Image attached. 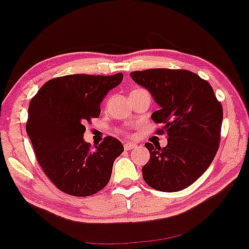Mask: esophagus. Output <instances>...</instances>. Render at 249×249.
Returning <instances> with one entry per match:
<instances>
[{
	"mask_svg": "<svg viewBox=\"0 0 249 249\" xmlns=\"http://www.w3.org/2000/svg\"><path fill=\"white\" fill-rule=\"evenodd\" d=\"M137 146L136 142H126L124 143V148L126 149V151H128V149H132Z\"/></svg>",
	"mask_w": 249,
	"mask_h": 249,
	"instance_id": "1",
	"label": "esophagus"
}]
</instances>
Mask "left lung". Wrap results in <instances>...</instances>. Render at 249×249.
Here are the masks:
<instances>
[{
    "instance_id": "obj_1",
    "label": "left lung",
    "mask_w": 249,
    "mask_h": 249,
    "mask_svg": "<svg viewBox=\"0 0 249 249\" xmlns=\"http://www.w3.org/2000/svg\"><path fill=\"white\" fill-rule=\"evenodd\" d=\"M137 85L147 89L160 107L152 113L163 124L166 147L146 143L149 161L142 178L149 187L175 193L193 184L209 168L220 142L223 107L212 87L197 74L184 70H146L130 74Z\"/></svg>"
}]
</instances>
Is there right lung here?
Here are the masks:
<instances>
[{
    "instance_id": "1",
    "label": "right lung",
    "mask_w": 249,
    "mask_h": 249,
    "mask_svg": "<svg viewBox=\"0 0 249 249\" xmlns=\"http://www.w3.org/2000/svg\"><path fill=\"white\" fill-rule=\"evenodd\" d=\"M122 80V73L56 77L30 102L26 132L44 173L64 193L90 196L111 178L113 162L124 151L122 142L107 137L91 151L83 133L85 123L100 116L104 96Z\"/></svg>"
}]
</instances>
